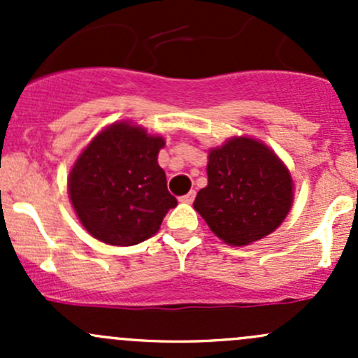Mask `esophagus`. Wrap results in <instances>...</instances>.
I'll return each mask as SVG.
<instances>
[{
	"instance_id": "obj_1",
	"label": "esophagus",
	"mask_w": 358,
	"mask_h": 358,
	"mask_svg": "<svg viewBox=\"0 0 358 358\" xmlns=\"http://www.w3.org/2000/svg\"><path fill=\"white\" fill-rule=\"evenodd\" d=\"M194 199H196V192H194V190H190L189 194H185V196L180 197V202H183V204H190Z\"/></svg>"
}]
</instances>
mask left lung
I'll list each match as a JSON object with an SVG mask.
<instances>
[{"label": "left lung", "mask_w": 358, "mask_h": 358, "mask_svg": "<svg viewBox=\"0 0 358 358\" xmlns=\"http://www.w3.org/2000/svg\"><path fill=\"white\" fill-rule=\"evenodd\" d=\"M292 180L286 166L262 142L232 138L213 149L208 185L194 209L230 246H246L272 234L289 213Z\"/></svg>", "instance_id": "left-lung-1"}]
</instances>
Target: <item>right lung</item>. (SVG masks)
Here are the masks:
<instances>
[{
	"label": "right lung",
	"instance_id": "1",
	"mask_svg": "<svg viewBox=\"0 0 358 358\" xmlns=\"http://www.w3.org/2000/svg\"><path fill=\"white\" fill-rule=\"evenodd\" d=\"M161 136L117 122L92 140L69 175V196L83 227L112 246H133L157 232L178 204L157 164Z\"/></svg>",
	"mask_w": 358,
	"mask_h": 358
}]
</instances>
